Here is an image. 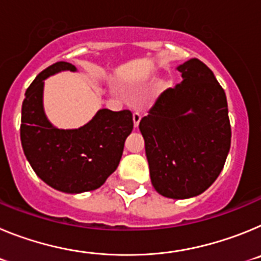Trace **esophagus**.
Segmentation results:
<instances>
[{"mask_svg":"<svg viewBox=\"0 0 261 261\" xmlns=\"http://www.w3.org/2000/svg\"><path fill=\"white\" fill-rule=\"evenodd\" d=\"M140 121H141V114L135 112V114H133V125H135V128H137Z\"/></svg>","mask_w":261,"mask_h":261,"instance_id":"esophagus-1","label":"esophagus"}]
</instances>
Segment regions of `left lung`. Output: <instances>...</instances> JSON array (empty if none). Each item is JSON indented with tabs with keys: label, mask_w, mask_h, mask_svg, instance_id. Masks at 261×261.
I'll return each instance as SVG.
<instances>
[{
	"label": "left lung",
	"mask_w": 261,
	"mask_h": 261,
	"mask_svg": "<svg viewBox=\"0 0 261 261\" xmlns=\"http://www.w3.org/2000/svg\"><path fill=\"white\" fill-rule=\"evenodd\" d=\"M180 84L156 99L140 121L151 184L159 195L190 199L206 191L231 144L226 94L199 59L177 66Z\"/></svg>",
	"instance_id": "left-lung-1"
}]
</instances>
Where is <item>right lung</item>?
I'll list each match as a JSON object with an SVG mask.
<instances>
[{"mask_svg":"<svg viewBox=\"0 0 261 261\" xmlns=\"http://www.w3.org/2000/svg\"><path fill=\"white\" fill-rule=\"evenodd\" d=\"M61 70L75 71L59 61L39 73L24 94L20 141L32 170L57 191L81 193L105 184L119 166L124 142L133 129L132 112L103 108L78 129H59L48 121L43 108L44 80Z\"/></svg>","mask_w":261,"mask_h":261,"instance_id":"add662e5","label":"right lung"}]
</instances>
